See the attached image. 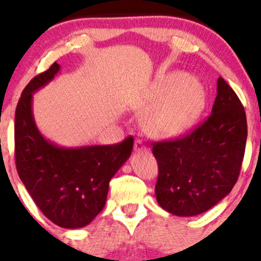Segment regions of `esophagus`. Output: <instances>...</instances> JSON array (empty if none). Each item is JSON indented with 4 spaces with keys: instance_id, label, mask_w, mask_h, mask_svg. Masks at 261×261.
<instances>
[{
    "instance_id": "1",
    "label": "esophagus",
    "mask_w": 261,
    "mask_h": 261,
    "mask_svg": "<svg viewBox=\"0 0 261 261\" xmlns=\"http://www.w3.org/2000/svg\"><path fill=\"white\" fill-rule=\"evenodd\" d=\"M135 151L136 152H145V151H147V146H146V144L142 140H136L135 141Z\"/></svg>"
}]
</instances>
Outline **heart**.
Listing matches in <instances>:
<instances>
[{"label":"heart","instance_id":"1","mask_svg":"<svg viewBox=\"0 0 261 261\" xmlns=\"http://www.w3.org/2000/svg\"><path fill=\"white\" fill-rule=\"evenodd\" d=\"M207 94L202 83L179 71L162 75L140 113L152 111L144 119L150 135L170 139L185 134L204 110Z\"/></svg>","mask_w":261,"mask_h":261}]
</instances>
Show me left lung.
I'll return each mask as SVG.
<instances>
[{
	"instance_id": "1",
	"label": "left lung",
	"mask_w": 261,
	"mask_h": 261,
	"mask_svg": "<svg viewBox=\"0 0 261 261\" xmlns=\"http://www.w3.org/2000/svg\"><path fill=\"white\" fill-rule=\"evenodd\" d=\"M247 136L244 108L219 76L210 117L182 139L153 145L160 207L178 217L198 216L214 207L239 177Z\"/></svg>"
}]
</instances>
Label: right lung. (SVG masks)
I'll return each mask as SVG.
<instances>
[{
	"instance_id": "right-lung-1",
	"label": "right lung",
	"mask_w": 261,
	"mask_h": 261,
	"mask_svg": "<svg viewBox=\"0 0 261 261\" xmlns=\"http://www.w3.org/2000/svg\"><path fill=\"white\" fill-rule=\"evenodd\" d=\"M54 63L22 91L14 115L16 167L25 190L42 213L58 227L78 229L102 211L109 182L133 151L134 139L117 145L63 147L45 139L33 116V94L56 78Z\"/></svg>"
}]
</instances>
